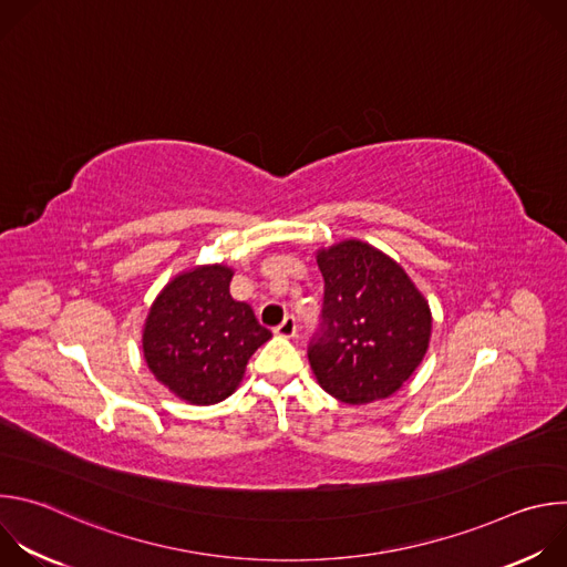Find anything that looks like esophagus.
<instances>
[{
	"label": "esophagus",
	"instance_id": "1",
	"mask_svg": "<svg viewBox=\"0 0 567 567\" xmlns=\"http://www.w3.org/2000/svg\"><path fill=\"white\" fill-rule=\"evenodd\" d=\"M278 337H285V339H291V337H296V332H298V326H296V318L293 316H287L280 326L274 330Z\"/></svg>",
	"mask_w": 567,
	"mask_h": 567
}]
</instances>
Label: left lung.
<instances>
[{"label":"left lung","mask_w":567,"mask_h":567,"mask_svg":"<svg viewBox=\"0 0 567 567\" xmlns=\"http://www.w3.org/2000/svg\"><path fill=\"white\" fill-rule=\"evenodd\" d=\"M326 280L307 357L320 388L346 403L390 396L422 363L431 309L409 274L361 239L316 254Z\"/></svg>","instance_id":"obj_1"}]
</instances>
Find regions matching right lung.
<instances>
[{
  "label": "right lung",
  "mask_w": 567,
  "mask_h": 567,
  "mask_svg": "<svg viewBox=\"0 0 567 567\" xmlns=\"http://www.w3.org/2000/svg\"><path fill=\"white\" fill-rule=\"evenodd\" d=\"M233 269L195 267L173 278L150 307L143 357L156 381L208 406L235 392L251 354L271 339L247 302L233 300Z\"/></svg>",
  "instance_id": "right-lung-1"
}]
</instances>
